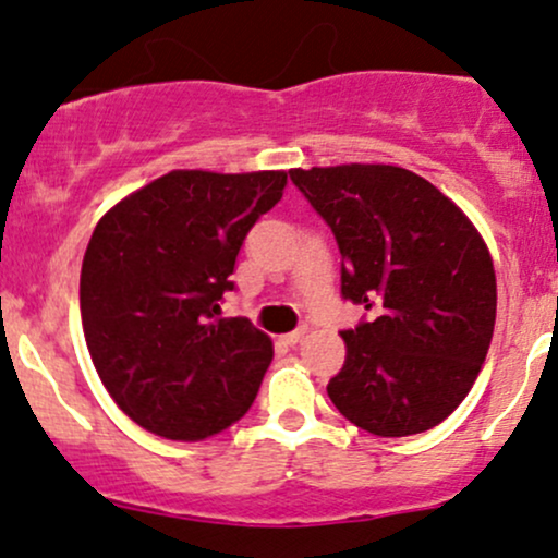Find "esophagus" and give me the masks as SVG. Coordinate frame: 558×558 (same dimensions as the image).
<instances>
[{"label": "esophagus", "mask_w": 558, "mask_h": 558, "mask_svg": "<svg viewBox=\"0 0 558 558\" xmlns=\"http://www.w3.org/2000/svg\"><path fill=\"white\" fill-rule=\"evenodd\" d=\"M304 336H306V328H299V330H293V332H286V336L280 338V341H283L286 345H296Z\"/></svg>", "instance_id": "obj_1"}]
</instances>
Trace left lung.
Returning a JSON list of instances; mask_svg holds the SVG:
<instances>
[{
	"mask_svg": "<svg viewBox=\"0 0 558 558\" xmlns=\"http://www.w3.org/2000/svg\"><path fill=\"white\" fill-rule=\"evenodd\" d=\"M341 252V293L373 317L343 330L328 396L380 438L440 425L483 367L496 272L477 228L425 178L393 165L291 170Z\"/></svg>",
	"mask_w": 558,
	"mask_h": 558,
	"instance_id": "1",
	"label": "left lung"
}]
</instances>
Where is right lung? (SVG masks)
<instances>
[{"label":"right lung","instance_id":"obj_1","mask_svg":"<svg viewBox=\"0 0 558 558\" xmlns=\"http://www.w3.org/2000/svg\"><path fill=\"white\" fill-rule=\"evenodd\" d=\"M283 170H172L99 220L81 267V319L105 388L144 430L204 440L248 412L272 341L222 317L243 239L283 196Z\"/></svg>","mask_w":558,"mask_h":558}]
</instances>
